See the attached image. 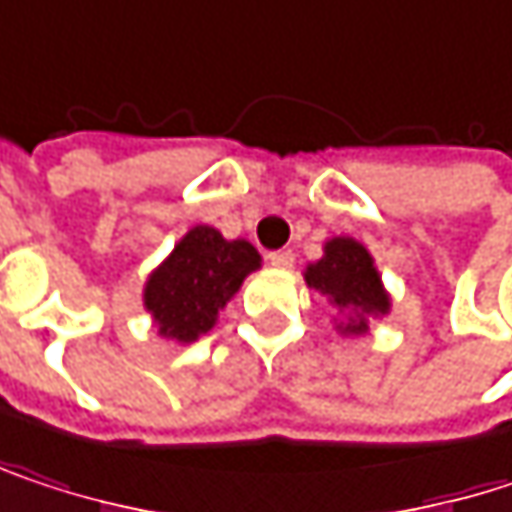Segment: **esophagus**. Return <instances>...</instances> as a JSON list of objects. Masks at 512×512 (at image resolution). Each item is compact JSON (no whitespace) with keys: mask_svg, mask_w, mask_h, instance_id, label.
Instances as JSON below:
<instances>
[{"mask_svg":"<svg viewBox=\"0 0 512 512\" xmlns=\"http://www.w3.org/2000/svg\"><path fill=\"white\" fill-rule=\"evenodd\" d=\"M266 260H269L272 266H278V269H290V266H293V260H296V255H293V249H278V252H269Z\"/></svg>","mask_w":512,"mask_h":512,"instance_id":"1","label":"esophagus"}]
</instances>
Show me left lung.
Wrapping results in <instances>:
<instances>
[{
    "mask_svg": "<svg viewBox=\"0 0 512 512\" xmlns=\"http://www.w3.org/2000/svg\"><path fill=\"white\" fill-rule=\"evenodd\" d=\"M304 278L337 307L354 313V319L340 325L346 334H363L369 328L366 316L390 310V296L381 287L372 255L351 237H334L325 246V257L307 266Z\"/></svg>",
    "mask_w": 512,
    "mask_h": 512,
    "instance_id": "obj_1",
    "label": "left lung"
}]
</instances>
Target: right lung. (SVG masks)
<instances>
[{
	"label": "right lung",
	"mask_w": 512,
	"mask_h": 512,
	"mask_svg": "<svg viewBox=\"0 0 512 512\" xmlns=\"http://www.w3.org/2000/svg\"><path fill=\"white\" fill-rule=\"evenodd\" d=\"M260 266L246 240H225L216 228L196 225L146 281L143 302L163 337L193 343L208 334L219 307Z\"/></svg>",
	"instance_id": "1"
}]
</instances>
